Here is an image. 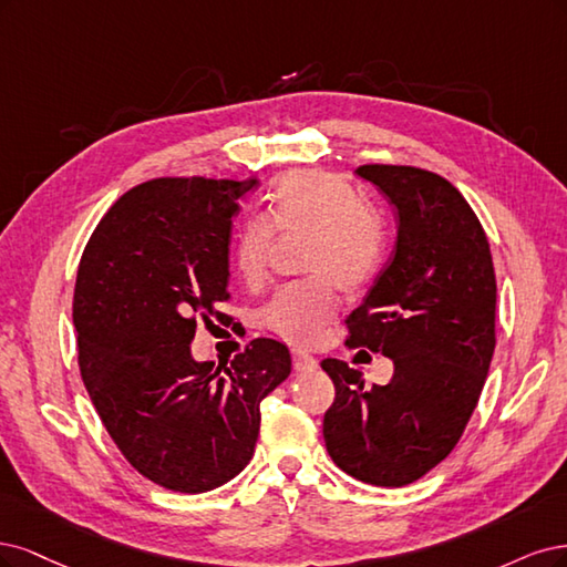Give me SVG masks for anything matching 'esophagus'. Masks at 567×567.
<instances>
[{"label":"esophagus","instance_id":"34e87169","mask_svg":"<svg viewBox=\"0 0 567 567\" xmlns=\"http://www.w3.org/2000/svg\"><path fill=\"white\" fill-rule=\"evenodd\" d=\"M291 360H295V370L297 372H313V370H318V360L310 355V353L291 351Z\"/></svg>","mask_w":567,"mask_h":567}]
</instances>
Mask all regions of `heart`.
<instances>
[{
  "mask_svg": "<svg viewBox=\"0 0 567 567\" xmlns=\"http://www.w3.org/2000/svg\"><path fill=\"white\" fill-rule=\"evenodd\" d=\"M276 230L308 237L303 270L310 276L278 289L264 306V322L285 341L316 343L337 316V289L353 295L377 272L383 224L334 176L287 174L270 197L268 218L251 216L235 235L233 257L247 285L268 278Z\"/></svg>",
  "mask_w": 567,
  "mask_h": 567,
  "instance_id": "obj_1",
  "label": "heart"
}]
</instances>
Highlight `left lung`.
Listing matches in <instances>:
<instances>
[{
  "label": "left lung",
  "instance_id": "1",
  "mask_svg": "<svg viewBox=\"0 0 567 567\" xmlns=\"http://www.w3.org/2000/svg\"><path fill=\"white\" fill-rule=\"evenodd\" d=\"M355 174L395 207L398 237L346 343L391 358L393 379L370 389L349 362L322 360L337 389L322 435L349 476L403 487L445 460L478 405L495 353V266L478 216L443 176L395 164Z\"/></svg>",
  "mask_w": 567,
  "mask_h": 567
}]
</instances>
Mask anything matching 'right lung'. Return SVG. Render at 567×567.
Returning a JSON list of instances; mask_svg holds the SVG:
<instances>
[{
    "label": "right lung",
    "mask_w": 567,
    "mask_h": 567,
    "mask_svg": "<svg viewBox=\"0 0 567 567\" xmlns=\"http://www.w3.org/2000/svg\"><path fill=\"white\" fill-rule=\"evenodd\" d=\"M245 181L155 178L124 193L82 254L72 322L103 426L141 476L197 495L254 454L261 400L291 372L287 346L254 339L230 368L190 353L197 320L228 299V254Z\"/></svg>",
    "instance_id": "right-lung-1"
}]
</instances>
